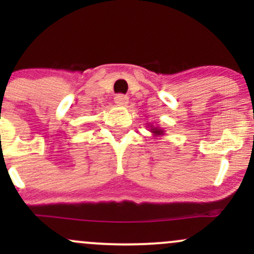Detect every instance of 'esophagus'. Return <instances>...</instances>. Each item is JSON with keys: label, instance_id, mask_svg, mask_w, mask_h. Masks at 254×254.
<instances>
[{"label": "esophagus", "instance_id": "esophagus-1", "mask_svg": "<svg viewBox=\"0 0 254 254\" xmlns=\"http://www.w3.org/2000/svg\"><path fill=\"white\" fill-rule=\"evenodd\" d=\"M115 103L117 104L118 106H125V105H127V103H129V98L124 94H118L116 95Z\"/></svg>", "mask_w": 254, "mask_h": 254}]
</instances>
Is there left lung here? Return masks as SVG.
<instances>
[{"label": "left lung", "instance_id": "left-lung-1", "mask_svg": "<svg viewBox=\"0 0 254 254\" xmlns=\"http://www.w3.org/2000/svg\"><path fill=\"white\" fill-rule=\"evenodd\" d=\"M149 131L151 133H153V137H161V136H164L165 135V130L162 129V127H154L153 124H150V127H149Z\"/></svg>", "mask_w": 254, "mask_h": 254}]
</instances>
